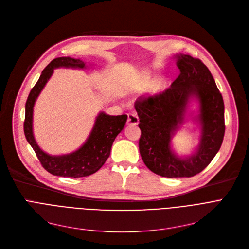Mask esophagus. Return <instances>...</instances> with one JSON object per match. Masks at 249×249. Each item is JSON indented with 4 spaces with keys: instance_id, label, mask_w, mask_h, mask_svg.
Masks as SVG:
<instances>
[{
    "instance_id": "esophagus-1",
    "label": "esophagus",
    "mask_w": 249,
    "mask_h": 249,
    "mask_svg": "<svg viewBox=\"0 0 249 249\" xmlns=\"http://www.w3.org/2000/svg\"><path fill=\"white\" fill-rule=\"evenodd\" d=\"M139 122V118L137 116L136 112H131L128 114V119H127V123L130 125H137Z\"/></svg>"
}]
</instances>
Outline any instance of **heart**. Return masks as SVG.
<instances>
[{
	"instance_id": "b5f03b06",
	"label": "heart",
	"mask_w": 249,
	"mask_h": 249,
	"mask_svg": "<svg viewBox=\"0 0 249 249\" xmlns=\"http://www.w3.org/2000/svg\"><path fill=\"white\" fill-rule=\"evenodd\" d=\"M161 88H162V82L160 81V82H159L158 84L155 85V87H154V90H155V91H158V90H160Z\"/></svg>"
}]
</instances>
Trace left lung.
Returning a JSON list of instances; mask_svg holds the SVG:
<instances>
[{"mask_svg": "<svg viewBox=\"0 0 249 249\" xmlns=\"http://www.w3.org/2000/svg\"><path fill=\"white\" fill-rule=\"evenodd\" d=\"M178 76L168 89L139 97L134 107L139 117V151L143 162L156 175L191 178L200 174L219 151L225 133L224 102L210 71L199 58L180 54ZM191 96L200 101L201 144L192 157L179 159L170 149V138L183 121Z\"/></svg>", "mask_w": 249, "mask_h": 249, "instance_id": "left-lung-1", "label": "left lung"}]
</instances>
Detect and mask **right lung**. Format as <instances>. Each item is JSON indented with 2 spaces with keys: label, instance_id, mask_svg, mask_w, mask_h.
<instances>
[{
  "label": "right lung",
  "instance_id": "right-lung-1",
  "mask_svg": "<svg viewBox=\"0 0 249 249\" xmlns=\"http://www.w3.org/2000/svg\"><path fill=\"white\" fill-rule=\"evenodd\" d=\"M85 68L84 61L71 57L54 58L43 70L40 77L32 88L25 105L24 133L29 144L36 153L44 169L53 176L64 178H83L93 175L103 166L109 158L115 138L119 134L127 121V115L110 116L100 113L95 126L85 144L74 152L52 156L42 151L34 139L32 132V115L34 103L56 68Z\"/></svg>",
  "mask_w": 249,
  "mask_h": 249
}]
</instances>
